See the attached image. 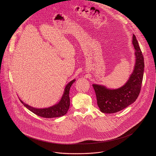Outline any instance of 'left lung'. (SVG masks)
Instances as JSON below:
<instances>
[{
	"mask_svg": "<svg viewBox=\"0 0 156 156\" xmlns=\"http://www.w3.org/2000/svg\"><path fill=\"white\" fill-rule=\"evenodd\" d=\"M135 49L136 63L133 72L128 82L117 89H109L105 87L92 85L98 108L101 112L113 113L120 111L136 101L141 89L144 71V59L136 40L133 36Z\"/></svg>",
	"mask_w": 156,
	"mask_h": 156,
	"instance_id": "obj_1",
	"label": "left lung"
}]
</instances>
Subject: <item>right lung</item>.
<instances>
[{"mask_svg": "<svg viewBox=\"0 0 156 156\" xmlns=\"http://www.w3.org/2000/svg\"><path fill=\"white\" fill-rule=\"evenodd\" d=\"M75 80H76L74 79L67 84L61 101L57 105L52 107L45 109H36L24 103L22 100H20V101L29 111L41 117L50 118L62 116L66 115L69 109L70 104L69 96V89L72 84L75 82Z\"/></svg>", "mask_w": 156, "mask_h": 156, "instance_id": "obj_1", "label": "right lung"}]
</instances>
